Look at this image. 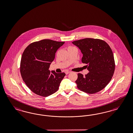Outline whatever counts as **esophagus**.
<instances>
[{
    "mask_svg": "<svg viewBox=\"0 0 133 133\" xmlns=\"http://www.w3.org/2000/svg\"><path fill=\"white\" fill-rule=\"evenodd\" d=\"M70 72H69V71H65V73L66 74V75H68V74H69Z\"/></svg>",
    "mask_w": 133,
    "mask_h": 133,
    "instance_id": "esophagus-1",
    "label": "esophagus"
}]
</instances>
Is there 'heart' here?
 Masks as SVG:
<instances>
[{"mask_svg": "<svg viewBox=\"0 0 133 133\" xmlns=\"http://www.w3.org/2000/svg\"><path fill=\"white\" fill-rule=\"evenodd\" d=\"M71 47H71V46H70V47H69V48H71Z\"/></svg>", "mask_w": 133, "mask_h": 133, "instance_id": "b5f03b06", "label": "heart"}]
</instances>
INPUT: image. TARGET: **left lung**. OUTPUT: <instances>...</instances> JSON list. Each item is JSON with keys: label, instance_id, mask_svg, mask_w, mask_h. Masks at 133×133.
Wrapping results in <instances>:
<instances>
[{"label": "left lung", "instance_id": "1", "mask_svg": "<svg viewBox=\"0 0 133 133\" xmlns=\"http://www.w3.org/2000/svg\"><path fill=\"white\" fill-rule=\"evenodd\" d=\"M83 55L82 62L89 72L83 77L78 74L77 88L85 93L94 94L104 88L111 80L115 68L113 52L103 40L87 38L72 42Z\"/></svg>", "mask_w": 133, "mask_h": 133}]
</instances>
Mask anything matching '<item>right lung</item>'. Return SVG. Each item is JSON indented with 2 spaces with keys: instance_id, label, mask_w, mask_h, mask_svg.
Instances as JSON below:
<instances>
[{
  "instance_id": "add662e5",
  "label": "right lung",
  "mask_w": 133,
  "mask_h": 133,
  "mask_svg": "<svg viewBox=\"0 0 133 133\" xmlns=\"http://www.w3.org/2000/svg\"><path fill=\"white\" fill-rule=\"evenodd\" d=\"M64 43L43 39L30 44L23 52L20 62L21 77L29 88L36 95L48 97L58 90L66 75L49 69L57 50Z\"/></svg>"
}]
</instances>
